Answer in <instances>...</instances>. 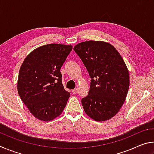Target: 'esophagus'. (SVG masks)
I'll return each mask as SVG.
<instances>
[{"label":"esophagus","instance_id":"34e87169","mask_svg":"<svg viewBox=\"0 0 154 154\" xmlns=\"http://www.w3.org/2000/svg\"><path fill=\"white\" fill-rule=\"evenodd\" d=\"M78 92V90L77 89V88H75V89L72 90V94H77Z\"/></svg>","mask_w":154,"mask_h":154}]
</instances>
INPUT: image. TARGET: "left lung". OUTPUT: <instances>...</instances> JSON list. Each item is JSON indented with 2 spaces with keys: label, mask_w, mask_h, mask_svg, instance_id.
Listing matches in <instances>:
<instances>
[{
  "label": "left lung",
  "mask_w": 154,
  "mask_h": 154,
  "mask_svg": "<svg viewBox=\"0 0 154 154\" xmlns=\"http://www.w3.org/2000/svg\"><path fill=\"white\" fill-rule=\"evenodd\" d=\"M91 78L86 97L82 99L88 116L106 121L118 113L129 89V72L120 54L109 43L88 41L74 47Z\"/></svg>",
  "instance_id": "obj_1"
}]
</instances>
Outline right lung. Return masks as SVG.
<instances>
[{"mask_svg": "<svg viewBox=\"0 0 154 154\" xmlns=\"http://www.w3.org/2000/svg\"><path fill=\"white\" fill-rule=\"evenodd\" d=\"M72 49L64 44L41 46L28 54L20 67L18 94L40 120H53L66 105L70 93L62 85L60 69Z\"/></svg>", "mask_w": 154, "mask_h": 154, "instance_id": "right-lung-1", "label": "right lung"}]
</instances>
